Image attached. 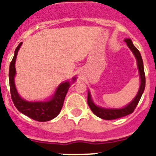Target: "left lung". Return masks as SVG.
<instances>
[{
  "label": "left lung",
  "instance_id": "8db88e82",
  "mask_svg": "<svg viewBox=\"0 0 156 156\" xmlns=\"http://www.w3.org/2000/svg\"><path fill=\"white\" fill-rule=\"evenodd\" d=\"M124 41L126 43L127 46L131 50L133 55L135 56V58L137 59V68H138L139 75H140V87H139L137 95L131 101V102H129L127 105L121 108H107L96 105L94 103L93 100H92L90 91L88 90L87 104L89 107H90V108L91 109V111L93 112V113L94 115H96L98 117L101 118V119H106V120L119 119V118H121V117L126 116V115H129V114H131L134 111L136 106L138 104L139 101H140V98H141V95H142L143 92L144 90V87H145V75H144V65H143L142 58H141V55H140V53L137 50V48L133 44V42H132L131 40L125 39Z\"/></svg>",
  "mask_w": 156,
  "mask_h": 156
}]
</instances>
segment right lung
Returning a JSON list of instances; mask_svg holds the SVG:
<instances>
[{"mask_svg": "<svg viewBox=\"0 0 156 156\" xmlns=\"http://www.w3.org/2000/svg\"><path fill=\"white\" fill-rule=\"evenodd\" d=\"M23 42L18 45L15 51L14 57L11 62L9 67V84L12 101L18 110L24 115H27L34 120L39 122H46L51 120L55 118L61 112L64 103L66 95L71 86L69 81L62 83L56 89L55 94L49 101H28L24 100L19 96L16 84H15V76H16V61L18 51L21 47ZM76 76L73 78V82L76 81Z\"/></svg>", "mask_w": 156, "mask_h": 156, "instance_id": "right-lung-1", "label": "right lung"}]
</instances>
